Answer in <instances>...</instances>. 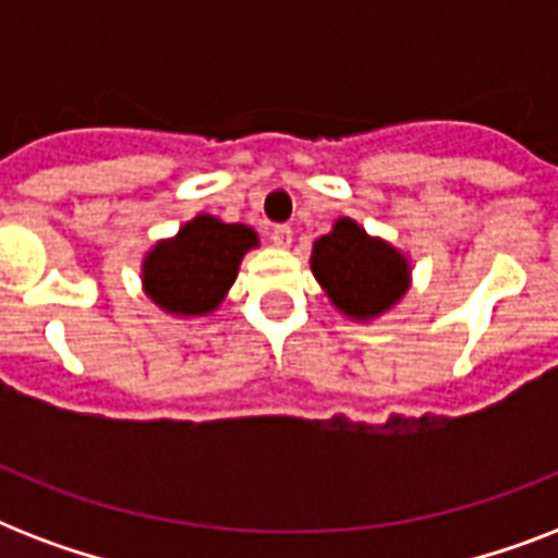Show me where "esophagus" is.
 I'll list each match as a JSON object with an SVG mask.
<instances>
[{
    "label": "esophagus",
    "mask_w": 558,
    "mask_h": 558,
    "mask_svg": "<svg viewBox=\"0 0 558 558\" xmlns=\"http://www.w3.org/2000/svg\"><path fill=\"white\" fill-rule=\"evenodd\" d=\"M271 243L278 245V248H289V245H292V228L289 226L271 228Z\"/></svg>",
    "instance_id": "1"
}]
</instances>
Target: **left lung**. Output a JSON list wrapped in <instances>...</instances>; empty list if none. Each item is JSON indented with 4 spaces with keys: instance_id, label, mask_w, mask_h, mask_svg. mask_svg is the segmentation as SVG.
<instances>
[{
    "instance_id": "8db88e82",
    "label": "left lung",
    "mask_w": 558,
    "mask_h": 558,
    "mask_svg": "<svg viewBox=\"0 0 558 558\" xmlns=\"http://www.w3.org/2000/svg\"><path fill=\"white\" fill-rule=\"evenodd\" d=\"M318 287L344 318L371 324L390 313L411 289V257L356 219L339 217L310 254Z\"/></svg>"
}]
</instances>
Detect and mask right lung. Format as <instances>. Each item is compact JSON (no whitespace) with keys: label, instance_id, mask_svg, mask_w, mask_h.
I'll return each instance as SVG.
<instances>
[{"label":"right lung","instance_id":"add662e5","mask_svg":"<svg viewBox=\"0 0 558 558\" xmlns=\"http://www.w3.org/2000/svg\"><path fill=\"white\" fill-rule=\"evenodd\" d=\"M260 236L243 222L196 214L173 236L156 240L142 257V289L161 313L202 318L217 313L234 287L240 263Z\"/></svg>","mask_w":558,"mask_h":558}]
</instances>
